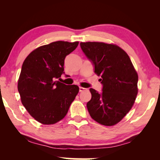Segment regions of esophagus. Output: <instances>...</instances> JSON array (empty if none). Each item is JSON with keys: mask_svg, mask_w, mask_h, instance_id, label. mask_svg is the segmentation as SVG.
<instances>
[{"mask_svg": "<svg viewBox=\"0 0 160 160\" xmlns=\"http://www.w3.org/2000/svg\"><path fill=\"white\" fill-rule=\"evenodd\" d=\"M86 90H87L86 88H82V87H80L79 88V91L80 92H84V91H86Z\"/></svg>", "mask_w": 160, "mask_h": 160, "instance_id": "obj_1", "label": "esophagus"}]
</instances>
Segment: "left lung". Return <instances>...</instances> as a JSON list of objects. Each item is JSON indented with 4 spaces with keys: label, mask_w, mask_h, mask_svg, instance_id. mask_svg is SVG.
I'll return each instance as SVG.
<instances>
[{
    "label": "left lung",
    "mask_w": 160,
    "mask_h": 160,
    "mask_svg": "<svg viewBox=\"0 0 160 160\" xmlns=\"http://www.w3.org/2000/svg\"><path fill=\"white\" fill-rule=\"evenodd\" d=\"M80 47L101 76V93L90 89L87 108L92 118L102 125L118 123L133 105L138 94V76L129 56L122 48L103 42H81Z\"/></svg>",
    "instance_id": "1"
}]
</instances>
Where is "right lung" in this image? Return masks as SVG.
<instances>
[{
    "label": "right lung",
    "mask_w": 160,
    "mask_h": 160,
    "mask_svg": "<svg viewBox=\"0 0 160 160\" xmlns=\"http://www.w3.org/2000/svg\"><path fill=\"white\" fill-rule=\"evenodd\" d=\"M79 42L58 41L29 54L22 66L18 89L21 102L35 120L46 125L63 119L79 92L78 86L59 82L64 60Z\"/></svg>",
    "instance_id": "right-lung-1"
}]
</instances>
